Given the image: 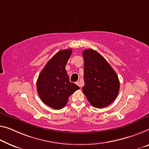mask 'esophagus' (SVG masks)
<instances>
[{
	"mask_svg": "<svg viewBox=\"0 0 149 149\" xmlns=\"http://www.w3.org/2000/svg\"><path fill=\"white\" fill-rule=\"evenodd\" d=\"M75 84H77V85H78V86H79L80 87H81V84H80V82H79V81H77V82H75Z\"/></svg>",
	"mask_w": 149,
	"mask_h": 149,
	"instance_id": "obj_1",
	"label": "esophagus"
}]
</instances>
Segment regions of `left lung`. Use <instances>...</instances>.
<instances>
[{"label": "left lung", "instance_id": "left-lung-1", "mask_svg": "<svg viewBox=\"0 0 149 149\" xmlns=\"http://www.w3.org/2000/svg\"><path fill=\"white\" fill-rule=\"evenodd\" d=\"M84 58L83 93L96 108L109 106L117 97L120 88L116 73L103 56L95 50L82 52Z\"/></svg>", "mask_w": 149, "mask_h": 149}]
</instances>
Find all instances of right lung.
<instances>
[{
	"label": "right lung",
	"mask_w": 149,
	"mask_h": 149,
	"mask_svg": "<svg viewBox=\"0 0 149 149\" xmlns=\"http://www.w3.org/2000/svg\"><path fill=\"white\" fill-rule=\"evenodd\" d=\"M71 54L72 49L59 51L48 61L38 77V96L44 103L54 109H63L70 96L80 88L69 81L65 69Z\"/></svg>",
	"instance_id": "right-lung-1"
}]
</instances>
